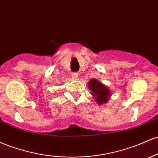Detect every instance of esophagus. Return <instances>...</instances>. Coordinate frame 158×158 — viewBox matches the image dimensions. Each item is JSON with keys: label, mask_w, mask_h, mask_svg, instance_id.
<instances>
[{"label": "esophagus", "mask_w": 158, "mask_h": 158, "mask_svg": "<svg viewBox=\"0 0 158 158\" xmlns=\"http://www.w3.org/2000/svg\"><path fill=\"white\" fill-rule=\"evenodd\" d=\"M78 76H79V74H78V73L76 72H73L72 73V74H71V76H72L73 78L74 79H76L78 78Z\"/></svg>", "instance_id": "1"}]
</instances>
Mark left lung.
I'll return each instance as SVG.
<instances>
[{
  "label": "left lung",
  "mask_w": 158,
  "mask_h": 158,
  "mask_svg": "<svg viewBox=\"0 0 158 158\" xmlns=\"http://www.w3.org/2000/svg\"><path fill=\"white\" fill-rule=\"evenodd\" d=\"M88 88L91 90V94L97 100L99 104H103L107 102V100L110 98V92L109 88L103 85L97 79H91L88 82Z\"/></svg>",
  "instance_id": "left-lung-1"
}]
</instances>
